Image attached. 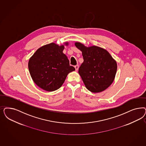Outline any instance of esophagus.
<instances>
[{"label":"esophagus","instance_id":"34e87169","mask_svg":"<svg viewBox=\"0 0 146 146\" xmlns=\"http://www.w3.org/2000/svg\"><path fill=\"white\" fill-rule=\"evenodd\" d=\"M75 68L76 70H78V69L79 68V66L78 65H76V66H75Z\"/></svg>","mask_w":146,"mask_h":146}]
</instances>
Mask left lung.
Returning <instances> with one entry per match:
<instances>
[{
    "label": "left lung",
    "mask_w": 146,
    "mask_h": 146,
    "mask_svg": "<svg viewBox=\"0 0 146 146\" xmlns=\"http://www.w3.org/2000/svg\"><path fill=\"white\" fill-rule=\"evenodd\" d=\"M75 46L82 52L84 61L78 72L87 89L94 93L106 89L115 78L117 62L103 48L86 47L79 42L75 43Z\"/></svg>",
    "instance_id": "8db88e82"
}]
</instances>
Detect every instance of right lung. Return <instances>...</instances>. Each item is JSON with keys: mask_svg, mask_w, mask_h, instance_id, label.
<instances>
[{"mask_svg": "<svg viewBox=\"0 0 146 146\" xmlns=\"http://www.w3.org/2000/svg\"><path fill=\"white\" fill-rule=\"evenodd\" d=\"M68 44V43H66ZM64 46L52 43L38 48L28 62V69L33 81L47 91L58 89L68 74L75 70L63 53Z\"/></svg>", "mask_w": 146, "mask_h": 146, "instance_id": "1", "label": "right lung"}]
</instances>
